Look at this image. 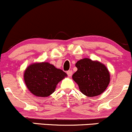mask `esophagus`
Here are the masks:
<instances>
[{
  "label": "esophagus",
  "mask_w": 132,
  "mask_h": 132,
  "mask_svg": "<svg viewBox=\"0 0 132 132\" xmlns=\"http://www.w3.org/2000/svg\"><path fill=\"white\" fill-rule=\"evenodd\" d=\"M67 75L69 76V77H71L72 75V70H69V71L67 72Z\"/></svg>",
  "instance_id": "esophagus-1"
}]
</instances>
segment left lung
I'll return each mask as SVG.
<instances>
[{"mask_svg": "<svg viewBox=\"0 0 132 132\" xmlns=\"http://www.w3.org/2000/svg\"><path fill=\"white\" fill-rule=\"evenodd\" d=\"M77 70L72 76L80 92L88 97L101 94L108 86L110 74L103 63L85 58L76 63Z\"/></svg>", "mask_w": 132, "mask_h": 132, "instance_id": "8db88e82", "label": "left lung"}]
</instances>
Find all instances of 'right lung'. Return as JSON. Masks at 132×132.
<instances>
[{"instance_id":"1","label":"right lung","mask_w":132,"mask_h":132,"mask_svg":"<svg viewBox=\"0 0 132 132\" xmlns=\"http://www.w3.org/2000/svg\"><path fill=\"white\" fill-rule=\"evenodd\" d=\"M67 75L48 62H36L29 65L24 73L28 90L35 96L45 97L54 93L59 82Z\"/></svg>"}]
</instances>
